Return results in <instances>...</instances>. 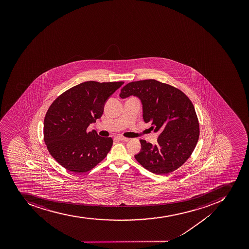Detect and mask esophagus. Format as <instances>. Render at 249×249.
I'll return each mask as SVG.
<instances>
[{
  "mask_svg": "<svg viewBox=\"0 0 249 249\" xmlns=\"http://www.w3.org/2000/svg\"><path fill=\"white\" fill-rule=\"evenodd\" d=\"M117 139H119L120 141L123 142H128L130 139H128V138H125V137L119 136L117 137Z\"/></svg>",
  "mask_w": 249,
  "mask_h": 249,
  "instance_id": "34e87169",
  "label": "esophagus"
}]
</instances>
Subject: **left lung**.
<instances>
[{"mask_svg": "<svg viewBox=\"0 0 249 249\" xmlns=\"http://www.w3.org/2000/svg\"><path fill=\"white\" fill-rule=\"evenodd\" d=\"M134 95L141 100L145 123L159 131L157 145L141 139V151L134 158L143 167L158 175L178 169L187 161L199 139L197 116L191 100L178 88L155 79L131 82L119 96Z\"/></svg>", "mask_w": 249, "mask_h": 249, "instance_id": "8db88e82", "label": "left lung"}]
</instances>
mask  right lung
<instances>
[{
	"label": "right lung",
	"mask_w": 249,
	"mask_h": 249,
	"mask_svg": "<svg viewBox=\"0 0 249 249\" xmlns=\"http://www.w3.org/2000/svg\"><path fill=\"white\" fill-rule=\"evenodd\" d=\"M124 84L84 82L61 94L49 107L44 121V142L63 167L81 174L106 158L112 139L87 129L101 118L107 100Z\"/></svg>",
	"instance_id": "1"
}]
</instances>
